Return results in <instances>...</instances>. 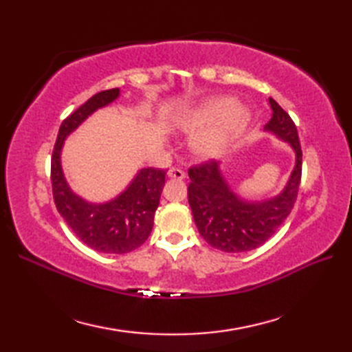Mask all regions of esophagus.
<instances>
[{
	"instance_id": "obj_1",
	"label": "esophagus",
	"mask_w": 352,
	"mask_h": 352,
	"mask_svg": "<svg viewBox=\"0 0 352 352\" xmlns=\"http://www.w3.org/2000/svg\"><path fill=\"white\" fill-rule=\"evenodd\" d=\"M168 177L170 178H177V180H183V178L186 177V172L178 168V166H172L169 170H168Z\"/></svg>"
}]
</instances>
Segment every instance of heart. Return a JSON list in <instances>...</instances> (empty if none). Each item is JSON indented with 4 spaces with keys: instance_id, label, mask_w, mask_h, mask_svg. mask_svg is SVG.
Segmentation results:
<instances>
[{
    "instance_id": "heart-1",
    "label": "heart",
    "mask_w": 352,
    "mask_h": 352,
    "mask_svg": "<svg viewBox=\"0 0 352 352\" xmlns=\"http://www.w3.org/2000/svg\"><path fill=\"white\" fill-rule=\"evenodd\" d=\"M245 111L228 98H214L207 101L195 110L189 111L182 118V125L186 129L201 130L208 129L222 121L212 130L201 133L195 140V146L199 154L214 155L228 144L231 136L245 124Z\"/></svg>"
}]
</instances>
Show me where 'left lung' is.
<instances>
[{"mask_svg": "<svg viewBox=\"0 0 352 352\" xmlns=\"http://www.w3.org/2000/svg\"><path fill=\"white\" fill-rule=\"evenodd\" d=\"M269 104L272 116L265 129L289 142L296 154L295 169L278 197L246 203L222 180L216 162L206 160L189 168L188 199L197 228L208 245L223 252H245L263 245L286 221L300 192L302 151L296 125L275 100L269 98Z\"/></svg>", "mask_w": 352, "mask_h": 352, "instance_id": "1", "label": "left lung"}]
</instances>
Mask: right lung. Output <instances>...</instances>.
Wrapping results in <instances>:
<instances>
[{
	"mask_svg": "<svg viewBox=\"0 0 352 352\" xmlns=\"http://www.w3.org/2000/svg\"><path fill=\"white\" fill-rule=\"evenodd\" d=\"M119 89L95 94L63 119L51 155L52 198L58 213L81 242L98 252L125 254L144 245L151 234L154 213L159 207L166 170L140 169L122 195L107 204L94 206L76 197L65 182L60 166V149L65 138L85 119L118 98Z\"/></svg>",
	"mask_w": 352,
	"mask_h": 352,
	"instance_id": "obj_1",
	"label": "right lung"
}]
</instances>
